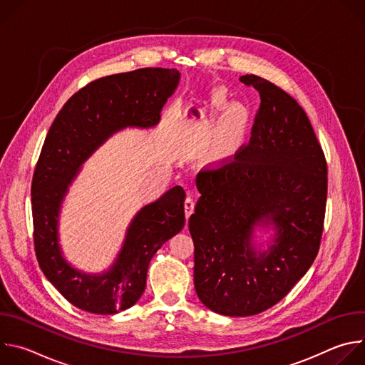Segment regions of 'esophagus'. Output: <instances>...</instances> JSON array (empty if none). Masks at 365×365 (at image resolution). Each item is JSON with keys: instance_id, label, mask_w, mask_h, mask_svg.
<instances>
[{"instance_id": "34e87169", "label": "esophagus", "mask_w": 365, "mask_h": 365, "mask_svg": "<svg viewBox=\"0 0 365 365\" xmlns=\"http://www.w3.org/2000/svg\"><path fill=\"white\" fill-rule=\"evenodd\" d=\"M195 210V200H193V196L190 192H187V196L185 199V215H186V220L192 215Z\"/></svg>"}]
</instances>
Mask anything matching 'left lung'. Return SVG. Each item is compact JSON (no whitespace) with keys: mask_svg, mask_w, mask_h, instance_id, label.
Instances as JSON below:
<instances>
[{"mask_svg":"<svg viewBox=\"0 0 365 365\" xmlns=\"http://www.w3.org/2000/svg\"><path fill=\"white\" fill-rule=\"evenodd\" d=\"M240 81L259 93L251 138L215 169L200 170L189 218L195 290L225 317H251L279 303L306 274L324 231L328 168L312 124L286 91L255 75ZM273 225L259 252L255 226Z\"/></svg>","mask_w":365,"mask_h":365,"instance_id":"8db88e82","label":"left lung"}]
</instances>
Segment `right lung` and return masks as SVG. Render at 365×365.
Segmentation results:
<instances>
[{
  "instance_id": "right-lung-1",
  "label": "right lung",
  "mask_w": 365,
  "mask_h": 365,
  "mask_svg": "<svg viewBox=\"0 0 365 365\" xmlns=\"http://www.w3.org/2000/svg\"><path fill=\"white\" fill-rule=\"evenodd\" d=\"M176 69L144 68L99 78L69 98L46 135L31 182L34 250L47 280L73 306L96 315L131 307L145 289L150 259L185 225L182 186L133 218L114 264L101 274L73 269L59 245V214L68 187L89 155L114 133L160 121L179 85Z\"/></svg>"
}]
</instances>
